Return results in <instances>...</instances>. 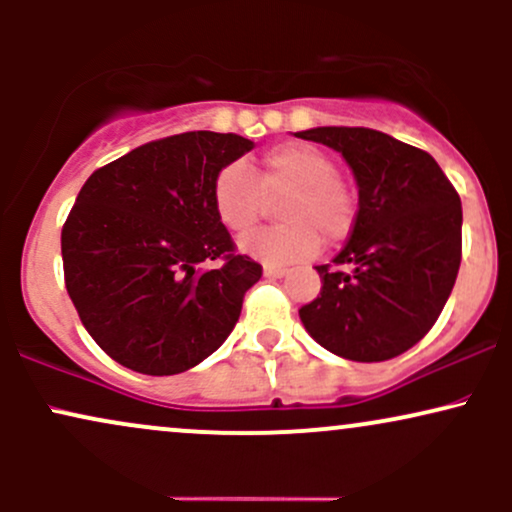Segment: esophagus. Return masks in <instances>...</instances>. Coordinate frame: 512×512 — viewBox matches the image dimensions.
Listing matches in <instances>:
<instances>
[{
	"label": "esophagus",
	"mask_w": 512,
	"mask_h": 512,
	"mask_svg": "<svg viewBox=\"0 0 512 512\" xmlns=\"http://www.w3.org/2000/svg\"><path fill=\"white\" fill-rule=\"evenodd\" d=\"M289 274V269L286 267H276V264H264V276H269V279H281V276Z\"/></svg>",
	"instance_id": "1"
}]
</instances>
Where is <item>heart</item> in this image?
Listing matches in <instances>:
<instances>
[{"instance_id":"b5f03b06","label":"heart","mask_w":512,"mask_h":512,"mask_svg":"<svg viewBox=\"0 0 512 512\" xmlns=\"http://www.w3.org/2000/svg\"><path fill=\"white\" fill-rule=\"evenodd\" d=\"M332 156L313 144H279L262 156L255 175L240 163L223 166L211 182V207L231 233H245L279 202L284 223L240 238V250L255 260L301 262L325 243L354 231L358 204L351 185L334 173Z\"/></svg>"}]
</instances>
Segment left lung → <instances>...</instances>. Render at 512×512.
Returning <instances> with one entry per match:
<instances>
[{"label": "left lung", "mask_w": 512, "mask_h": 512, "mask_svg": "<svg viewBox=\"0 0 512 512\" xmlns=\"http://www.w3.org/2000/svg\"><path fill=\"white\" fill-rule=\"evenodd\" d=\"M339 151L354 170L358 216L320 264V296L298 310L317 344L358 363L395 358L426 337L455 286L462 204L436 158L368 127L296 132Z\"/></svg>", "instance_id": "left-lung-1"}]
</instances>
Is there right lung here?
<instances>
[{
  "instance_id": "right-lung-1",
  "label": "right lung",
  "mask_w": 512,
  "mask_h": 512,
  "mask_svg": "<svg viewBox=\"0 0 512 512\" xmlns=\"http://www.w3.org/2000/svg\"><path fill=\"white\" fill-rule=\"evenodd\" d=\"M252 146L238 134H173L84 182L62 228L64 284L86 332L120 366L185 373L233 332L262 267L236 255L211 182ZM214 259L222 267L204 270Z\"/></svg>"
}]
</instances>
